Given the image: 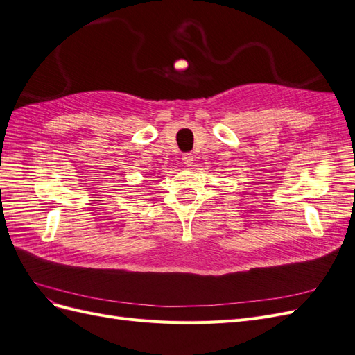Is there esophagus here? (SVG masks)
I'll use <instances>...</instances> for the list:
<instances>
[{"label": "esophagus", "instance_id": "obj_1", "mask_svg": "<svg viewBox=\"0 0 355 355\" xmlns=\"http://www.w3.org/2000/svg\"><path fill=\"white\" fill-rule=\"evenodd\" d=\"M182 159H184V164L187 167H191L192 163H194V155H192V154H185L184 157H182Z\"/></svg>", "mask_w": 355, "mask_h": 355}]
</instances>
